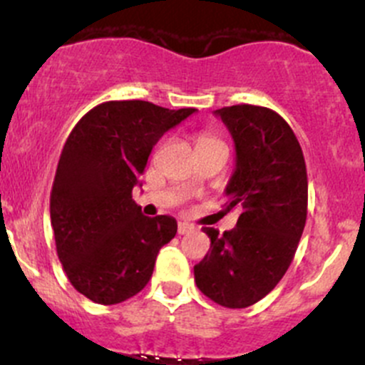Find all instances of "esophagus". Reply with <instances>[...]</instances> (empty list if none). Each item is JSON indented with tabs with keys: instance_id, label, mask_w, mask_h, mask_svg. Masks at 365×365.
<instances>
[{
	"instance_id": "obj_1",
	"label": "esophagus",
	"mask_w": 365,
	"mask_h": 365,
	"mask_svg": "<svg viewBox=\"0 0 365 365\" xmlns=\"http://www.w3.org/2000/svg\"><path fill=\"white\" fill-rule=\"evenodd\" d=\"M194 231V226L189 222H178V235H189Z\"/></svg>"
}]
</instances>
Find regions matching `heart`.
<instances>
[{"label": "heart", "mask_w": 365, "mask_h": 365, "mask_svg": "<svg viewBox=\"0 0 365 365\" xmlns=\"http://www.w3.org/2000/svg\"><path fill=\"white\" fill-rule=\"evenodd\" d=\"M212 143H220V141L215 138V135L208 134V132H203V134H200V138H197V145H212Z\"/></svg>", "instance_id": "1"}]
</instances>
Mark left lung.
Wrapping results in <instances>:
<instances>
[{
  "label": "left lung",
  "instance_id": "left-lung-1",
  "mask_svg": "<svg viewBox=\"0 0 365 365\" xmlns=\"http://www.w3.org/2000/svg\"><path fill=\"white\" fill-rule=\"evenodd\" d=\"M235 139L237 168L224 212L237 227H205L210 251L194 267L200 292L215 304L244 309L267 297L295 257L307 219V169L295 132L268 108L217 109Z\"/></svg>",
  "mask_w": 365,
  "mask_h": 365
}]
</instances>
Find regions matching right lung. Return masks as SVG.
<instances>
[{
  "instance_id": "add662e5",
  "label": "right lung",
  "mask_w": 365,
  "mask_h": 365,
  "mask_svg": "<svg viewBox=\"0 0 365 365\" xmlns=\"http://www.w3.org/2000/svg\"><path fill=\"white\" fill-rule=\"evenodd\" d=\"M194 111L109 101L72 128L51 190V226L58 257L81 295L120 304L152 279L157 254L178 226L169 215H143L132 189L164 132Z\"/></svg>"
}]
</instances>
